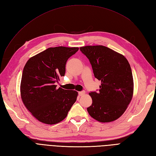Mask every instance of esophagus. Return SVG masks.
Returning <instances> with one entry per match:
<instances>
[{
	"label": "esophagus",
	"mask_w": 156,
	"mask_h": 156,
	"mask_svg": "<svg viewBox=\"0 0 156 156\" xmlns=\"http://www.w3.org/2000/svg\"><path fill=\"white\" fill-rule=\"evenodd\" d=\"M78 94H79V96H83L84 94H85V92H84V90H83V91H81V92H78Z\"/></svg>",
	"instance_id": "obj_1"
}]
</instances>
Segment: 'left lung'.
<instances>
[{
    "label": "left lung",
    "instance_id": "left-lung-1",
    "mask_svg": "<svg viewBox=\"0 0 156 156\" xmlns=\"http://www.w3.org/2000/svg\"><path fill=\"white\" fill-rule=\"evenodd\" d=\"M80 50L89 60L94 77L101 81L98 92L89 93L92 99L87 108L89 115L101 122L118 119L133 96V79L128 61L103 45L82 47Z\"/></svg>",
    "mask_w": 156,
    "mask_h": 156
}]
</instances>
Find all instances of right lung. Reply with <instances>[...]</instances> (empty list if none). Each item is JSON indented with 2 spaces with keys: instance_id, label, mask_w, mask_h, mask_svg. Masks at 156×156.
<instances>
[{
  "instance_id": "obj_1",
  "label": "right lung",
  "mask_w": 156,
  "mask_h": 156,
  "mask_svg": "<svg viewBox=\"0 0 156 156\" xmlns=\"http://www.w3.org/2000/svg\"><path fill=\"white\" fill-rule=\"evenodd\" d=\"M78 48L56 47L41 52L27 61L23 68L21 95L32 115L40 122L55 124L63 120L76 101L77 92L56 88L64 76L68 58Z\"/></svg>"
}]
</instances>
